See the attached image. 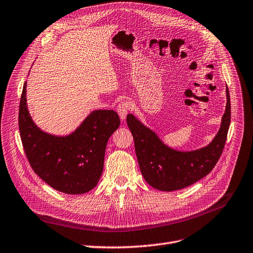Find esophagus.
<instances>
[{"mask_svg": "<svg viewBox=\"0 0 253 253\" xmlns=\"http://www.w3.org/2000/svg\"><path fill=\"white\" fill-rule=\"evenodd\" d=\"M130 107H132V104L128 100H124V102H121L118 106H117V112L120 116L121 119H126L128 111L130 110Z\"/></svg>", "mask_w": 253, "mask_h": 253, "instance_id": "34e87169", "label": "esophagus"}]
</instances>
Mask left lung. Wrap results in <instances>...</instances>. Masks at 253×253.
I'll list each match as a JSON object with an SVG mask.
<instances>
[{"instance_id": "8db88e82", "label": "left lung", "mask_w": 253, "mask_h": 253, "mask_svg": "<svg viewBox=\"0 0 253 253\" xmlns=\"http://www.w3.org/2000/svg\"><path fill=\"white\" fill-rule=\"evenodd\" d=\"M226 96V110L217 136L207 147L188 153L167 147L153 130L144 126L134 115L126 116L140 170L151 187L161 191H175L196 183L211 172L223 151L230 125V97L227 86Z\"/></svg>"}]
</instances>
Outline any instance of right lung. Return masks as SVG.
<instances>
[{
	"label": "right lung",
	"mask_w": 253,
	"mask_h": 253,
	"mask_svg": "<svg viewBox=\"0 0 253 253\" xmlns=\"http://www.w3.org/2000/svg\"><path fill=\"white\" fill-rule=\"evenodd\" d=\"M24 84L18 127L26 157L34 172L57 191L83 194L93 189L102 175L107 142L120 125L113 110L93 111L66 137L43 133L30 117Z\"/></svg>",
	"instance_id": "1"
}]
</instances>
